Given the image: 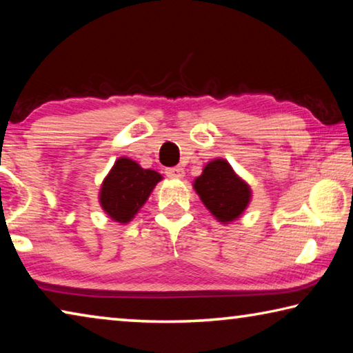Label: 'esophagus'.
Instances as JSON below:
<instances>
[{"mask_svg":"<svg viewBox=\"0 0 353 353\" xmlns=\"http://www.w3.org/2000/svg\"><path fill=\"white\" fill-rule=\"evenodd\" d=\"M165 174L171 179H182L185 176V171L182 166H172V168H166Z\"/></svg>","mask_w":353,"mask_h":353,"instance_id":"1","label":"esophagus"}]
</instances>
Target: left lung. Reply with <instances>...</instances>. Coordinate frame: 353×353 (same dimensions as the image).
<instances>
[{
    "label": "left lung",
    "instance_id": "1",
    "mask_svg": "<svg viewBox=\"0 0 353 353\" xmlns=\"http://www.w3.org/2000/svg\"><path fill=\"white\" fill-rule=\"evenodd\" d=\"M193 188L207 210L223 224L240 218L252 199L249 185L224 159L208 162L202 174L194 179Z\"/></svg>",
    "mask_w": 353,
    "mask_h": 353
}]
</instances>
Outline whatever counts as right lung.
<instances>
[{
  "label": "right lung",
  "mask_w": 353,
  "mask_h": 353,
  "mask_svg": "<svg viewBox=\"0 0 353 353\" xmlns=\"http://www.w3.org/2000/svg\"><path fill=\"white\" fill-rule=\"evenodd\" d=\"M162 179L157 171L141 168L132 159L119 157L101 185L99 204L112 221L128 224Z\"/></svg>",
  "instance_id": "right-lung-1"
}]
</instances>
